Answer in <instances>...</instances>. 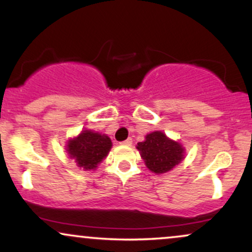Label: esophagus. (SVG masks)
<instances>
[{
	"mask_svg": "<svg viewBox=\"0 0 252 252\" xmlns=\"http://www.w3.org/2000/svg\"><path fill=\"white\" fill-rule=\"evenodd\" d=\"M121 144H122V146H131V144H132V138H128V140H126V141H123V142H121Z\"/></svg>",
	"mask_w": 252,
	"mask_h": 252,
	"instance_id": "34e87169",
	"label": "esophagus"
}]
</instances>
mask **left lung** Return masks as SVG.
Returning <instances> with one entry per match:
<instances>
[{
    "mask_svg": "<svg viewBox=\"0 0 252 252\" xmlns=\"http://www.w3.org/2000/svg\"><path fill=\"white\" fill-rule=\"evenodd\" d=\"M137 149L146 166L156 174L169 172L184 158V148L161 131L147 135L146 141L137 143Z\"/></svg>",
    "mask_w": 252,
    "mask_h": 252,
    "instance_id": "left-lung-1",
    "label": "left lung"
}]
</instances>
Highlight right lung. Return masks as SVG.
Masks as SVG:
<instances>
[{"label": "right lung", "mask_w": 252, "mask_h": 252, "mask_svg": "<svg viewBox=\"0 0 252 252\" xmlns=\"http://www.w3.org/2000/svg\"><path fill=\"white\" fill-rule=\"evenodd\" d=\"M112 143L106 135L84 130L78 137L68 141L67 152L79 167L85 170L94 169L108 155Z\"/></svg>", "instance_id": "add662e5"}]
</instances>
